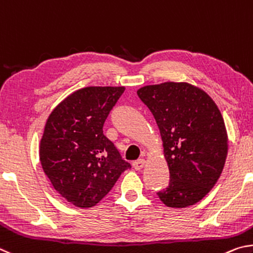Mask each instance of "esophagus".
Returning a JSON list of instances; mask_svg holds the SVG:
<instances>
[{
    "label": "esophagus",
    "instance_id": "obj_1",
    "mask_svg": "<svg viewBox=\"0 0 253 253\" xmlns=\"http://www.w3.org/2000/svg\"><path fill=\"white\" fill-rule=\"evenodd\" d=\"M145 165V160L144 159H139V160H136L133 162V168L135 170H141Z\"/></svg>",
    "mask_w": 253,
    "mask_h": 253
}]
</instances>
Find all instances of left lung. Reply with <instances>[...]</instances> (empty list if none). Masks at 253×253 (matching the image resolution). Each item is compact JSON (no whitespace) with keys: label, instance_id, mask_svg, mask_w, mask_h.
<instances>
[{"label":"left lung","instance_id":"8db88e82","mask_svg":"<svg viewBox=\"0 0 253 253\" xmlns=\"http://www.w3.org/2000/svg\"><path fill=\"white\" fill-rule=\"evenodd\" d=\"M160 130L170 171L169 187L158 197L170 208L201 201L214 187L228 154L222 114L210 95L187 82H165L139 88Z\"/></svg>","mask_w":253,"mask_h":253}]
</instances>
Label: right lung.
Listing matches in <instances>:
<instances>
[{
	"label": "right lung",
	"instance_id": "1",
	"mask_svg": "<svg viewBox=\"0 0 253 253\" xmlns=\"http://www.w3.org/2000/svg\"><path fill=\"white\" fill-rule=\"evenodd\" d=\"M124 86L80 88L46 120L40 161L53 188L79 208L99 203L123 171L131 168L103 134V124Z\"/></svg>",
	"mask_w": 253,
	"mask_h": 253
}]
</instances>
